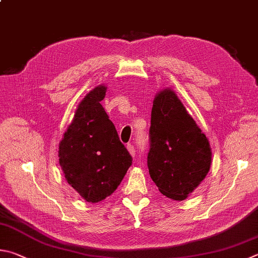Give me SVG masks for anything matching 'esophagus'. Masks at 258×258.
<instances>
[{"label": "esophagus", "instance_id": "1", "mask_svg": "<svg viewBox=\"0 0 258 258\" xmlns=\"http://www.w3.org/2000/svg\"><path fill=\"white\" fill-rule=\"evenodd\" d=\"M126 148H127V150H128V152L131 153V156H135V148L133 147V144H131V143H128L127 144V147H126Z\"/></svg>", "mask_w": 258, "mask_h": 258}]
</instances>
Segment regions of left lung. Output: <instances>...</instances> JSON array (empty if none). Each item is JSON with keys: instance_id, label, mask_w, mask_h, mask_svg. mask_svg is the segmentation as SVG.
I'll return each instance as SVG.
<instances>
[{"instance_id": "1", "label": "left lung", "mask_w": 258, "mask_h": 258, "mask_svg": "<svg viewBox=\"0 0 258 258\" xmlns=\"http://www.w3.org/2000/svg\"><path fill=\"white\" fill-rule=\"evenodd\" d=\"M148 168L161 193L182 201L210 170L211 149L205 134L171 90L154 98L149 130Z\"/></svg>"}]
</instances>
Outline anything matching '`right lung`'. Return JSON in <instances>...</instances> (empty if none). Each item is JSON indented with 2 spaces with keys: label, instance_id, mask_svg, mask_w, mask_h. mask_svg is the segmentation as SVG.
<instances>
[{
  "label": "right lung",
  "instance_id": "right-lung-1",
  "mask_svg": "<svg viewBox=\"0 0 258 258\" xmlns=\"http://www.w3.org/2000/svg\"><path fill=\"white\" fill-rule=\"evenodd\" d=\"M105 95L106 87L100 86L84 97L59 143L65 178L91 203L114 193L133 161L100 104Z\"/></svg>",
  "mask_w": 258,
  "mask_h": 258
}]
</instances>
